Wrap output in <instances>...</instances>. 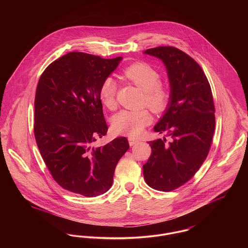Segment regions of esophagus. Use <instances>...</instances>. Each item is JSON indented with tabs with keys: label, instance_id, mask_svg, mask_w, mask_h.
I'll use <instances>...</instances> for the list:
<instances>
[{
	"label": "esophagus",
	"instance_id": "obj_1",
	"mask_svg": "<svg viewBox=\"0 0 248 248\" xmlns=\"http://www.w3.org/2000/svg\"><path fill=\"white\" fill-rule=\"evenodd\" d=\"M128 141H129L130 146H134V145H136V144L139 143V140H136V139H134V138H129V139H128Z\"/></svg>",
	"mask_w": 248,
	"mask_h": 248
}]
</instances>
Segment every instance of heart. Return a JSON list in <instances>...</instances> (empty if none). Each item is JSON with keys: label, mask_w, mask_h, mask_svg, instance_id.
<instances>
[{"label": "heart", "mask_w": 248, "mask_h": 248, "mask_svg": "<svg viewBox=\"0 0 248 248\" xmlns=\"http://www.w3.org/2000/svg\"><path fill=\"white\" fill-rule=\"evenodd\" d=\"M124 75L144 91V104L149 107L154 113H162L169 105L171 91L169 87L160 83L159 71L147 62H135L127 66ZM118 83L110 76L106 77L100 85L99 94L105 106L113 108L116 105V94ZM153 121L152 115L147 109L122 110L112 119L113 130L123 135L138 137L144 128Z\"/></svg>", "instance_id": "1"}]
</instances>
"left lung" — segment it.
<instances>
[{"instance_id": "8db88e82", "label": "left lung", "mask_w": 248, "mask_h": 248, "mask_svg": "<svg viewBox=\"0 0 248 248\" xmlns=\"http://www.w3.org/2000/svg\"><path fill=\"white\" fill-rule=\"evenodd\" d=\"M144 53L162 59L167 70L171 100L154 131L172 140L149 142L152 154L143 175L151 188L171 191L192 178L208 155L216 125L212 91L200 65L178 48Z\"/></svg>"}]
</instances>
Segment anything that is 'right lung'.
<instances>
[{
  "label": "right lung",
  "mask_w": 248,
  "mask_h": 248,
  "mask_svg": "<svg viewBox=\"0 0 248 248\" xmlns=\"http://www.w3.org/2000/svg\"><path fill=\"white\" fill-rule=\"evenodd\" d=\"M122 59L71 52L52 62L37 84L36 143L55 181L73 193H105L119 160L129 149L124 137L94 146L108 132L100 85Z\"/></svg>",
  "instance_id": "add662e5"
}]
</instances>
